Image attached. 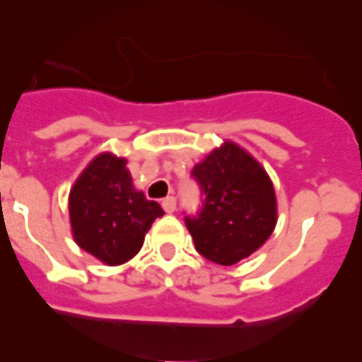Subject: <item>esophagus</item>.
<instances>
[{"label":"esophagus","instance_id":"obj_1","mask_svg":"<svg viewBox=\"0 0 362 362\" xmlns=\"http://www.w3.org/2000/svg\"><path fill=\"white\" fill-rule=\"evenodd\" d=\"M163 209H165L166 213H174V209H176V197H165V199H163Z\"/></svg>","mask_w":362,"mask_h":362}]
</instances>
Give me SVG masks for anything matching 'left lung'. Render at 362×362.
Masks as SVG:
<instances>
[{
	"mask_svg": "<svg viewBox=\"0 0 362 362\" xmlns=\"http://www.w3.org/2000/svg\"><path fill=\"white\" fill-rule=\"evenodd\" d=\"M204 194L197 215L186 217L196 250L213 264L235 266L272 236L277 223L275 189L256 158L225 141L192 170Z\"/></svg>",
	"mask_w": 362,
	"mask_h": 362,
	"instance_id": "obj_1",
	"label": "left lung"
}]
</instances>
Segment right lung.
I'll return each instance as SVG.
<instances>
[{
	"instance_id": "right-lung-1",
	"label": "right lung",
	"mask_w": 362,
	"mask_h": 362,
	"mask_svg": "<svg viewBox=\"0 0 362 362\" xmlns=\"http://www.w3.org/2000/svg\"><path fill=\"white\" fill-rule=\"evenodd\" d=\"M126 158L103 153L90 160L69 192L75 243L106 266H119L141 250L147 230L165 211L132 184Z\"/></svg>"
}]
</instances>
